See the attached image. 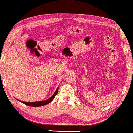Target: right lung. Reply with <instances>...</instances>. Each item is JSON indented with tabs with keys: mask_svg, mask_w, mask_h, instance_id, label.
<instances>
[{
	"mask_svg": "<svg viewBox=\"0 0 133 133\" xmlns=\"http://www.w3.org/2000/svg\"><path fill=\"white\" fill-rule=\"evenodd\" d=\"M58 89L59 88H57V89L56 90L55 93H54L53 95L51 96V97L50 98L47 99L45 100V101H37V102H24V101H19L18 99H17L18 101L22 102L24 104H26V105H28V106H31V107H39V106H43V105H45L46 104H48L50 103L53 100V99L55 98V96L57 95V92H58Z\"/></svg>",
	"mask_w": 133,
	"mask_h": 133,
	"instance_id": "obj_1",
	"label": "right lung"
}]
</instances>
